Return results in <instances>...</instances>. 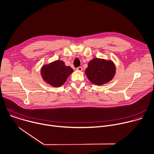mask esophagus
Masks as SVG:
<instances>
[{
    "label": "esophagus",
    "mask_w": 154,
    "mask_h": 154,
    "mask_svg": "<svg viewBox=\"0 0 154 154\" xmlns=\"http://www.w3.org/2000/svg\"><path fill=\"white\" fill-rule=\"evenodd\" d=\"M76 70L78 71H82V67H79L78 68H76Z\"/></svg>",
    "instance_id": "esophagus-1"
}]
</instances>
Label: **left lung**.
I'll use <instances>...</instances> for the list:
<instances>
[{"mask_svg":"<svg viewBox=\"0 0 154 154\" xmlns=\"http://www.w3.org/2000/svg\"><path fill=\"white\" fill-rule=\"evenodd\" d=\"M85 73L91 83L101 85L113 79L116 73V67L110 60L94 58L89 61Z\"/></svg>","mask_w":154,"mask_h":154,"instance_id":"8db88e82","label":"left lung"}]
</instances>
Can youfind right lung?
Returning a JSON list of instances; mask_svg holds the SVG:
<instances>
[{"mask_svg":"<svg viewBox=\"0 0 154 154\" xmlns=\"http://www.w3.org/2000/svg\"><path fill=\"white\" fill-rule=\"evenodd\" d=\"M73 70L70 66H66L63 60H57L44 65L41 70L43 79L53 87H59L63 85Z\"/></svg>","mask_w":154,"mask_h":154,"instance_id":"obj_1","label":"right lung"}]
</instances>
